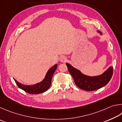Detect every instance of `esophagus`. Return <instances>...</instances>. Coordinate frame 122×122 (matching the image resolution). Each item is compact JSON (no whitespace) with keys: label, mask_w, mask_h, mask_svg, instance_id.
Segmentation results:
<instances>
[{"label":"esophagus","mask_w":122,"mask_h":122,"mask_svg":"<svg viewBox=\"0 0 122 122\" xmlns=\"http://www.w3.org/2000/svg\"><path fill=\"white\" fill-rule=\"evenodd\" d=\"M67 61V58L65 56H61V58H60V61H61V62L64 63L65 61Z\"/></svg>","instance_id":"34e87169"}]
</instances>
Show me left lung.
<instances>
[{"label":"left lung","mask_w":122,"mask_h":122,"mask_svg":"<svg viewBox=\"0 0 122 122\" xmlns=\"http://www.w3.org/2000/svg\"><path fill=\"white\" fill-rule=\"evenodd\" d=\"M66 65L76 86L86 91H95L106 86L109 82L113 74V68L110 67L101 76H89L83 74L69 64L66 63Z\"/></svg>","instance_id":"obj_1"}]
</instances>
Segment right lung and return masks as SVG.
<instances>
[{"label": "right lung", "instance_id": "right-lung-1", "mask_svg": "<svg viewBox=\"0 0 122 122\" xmlns=\"http://www.w3.org/2000/svg\"><path fill=\"white\" fill-rule=\"evenodd\" d=\"M57 68V64L53 66L49 70L45 76V78L42 82L32 85V86H26V85H22L20 82L17 81L15 79H14V80L19 88L25 91V92L31 94H38L42 93L46 91L50 87L52 76Z\"/></svg>", "mask_w": 122, "mask_h": 122}]
</instances>
